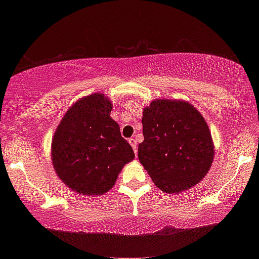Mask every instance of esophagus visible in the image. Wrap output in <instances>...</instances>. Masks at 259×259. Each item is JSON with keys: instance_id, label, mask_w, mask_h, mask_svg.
<instances>
[{"instance_id": "34e87169", "label": "esophagus", "mask_w": 259, "mask_h": 259, "mask_svg": "<svg viewBox=\"0 0 259 259\" xmlns=\"http://www.w3.org/2000/svg\"><path fill=\"white\" fill-rule=\"evenodd\" d=\"M129 143H130V145L133 146V148H134V152H135V155H137V142H136V139H134V138H130L129 139Z\"/></svg>"}]
</instances>
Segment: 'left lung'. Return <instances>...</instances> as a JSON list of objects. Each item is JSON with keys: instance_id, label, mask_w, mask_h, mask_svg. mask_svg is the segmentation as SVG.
Here are the masks:
<instances>
[{"instance_id": "1", "label": "left lung", "mask_w": 259, "mask_h": 259, "mask_svg": "<svg viewBox=\"0 0 259 259\" xmlns=\"http://www.w3.org/2000/svg\"><path fill=\"white\" fill-rule=\"evenodd\" d=\"M140 163L155 185L179 193L201 182L212 163L213 144L207 122L186 102L156 99L143 112Z\"/></svg>"}]
</instances>
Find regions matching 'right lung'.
<instances>
[{
  "label": "right lung",
  "instance_id": "1",
  "mask_svg": "<svg viewBox=\"0 0 259 259\" xmlns=\"http://www.w3.org/2000/svg\"><path fill=\"white\" fill-rule=\"evenodd\" d=\"M112 104L102 94L87 96L65 114L52 139L57 175L73 191L99 195L111 190L117 175L135 154L109 114Z\"/></svg>",
  "mask_w": 259,
  "mask_h": 259
}]
</instances>
